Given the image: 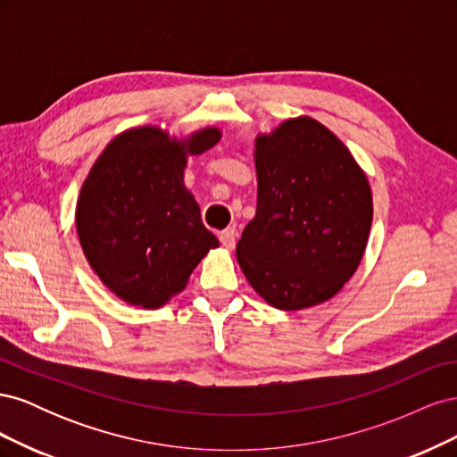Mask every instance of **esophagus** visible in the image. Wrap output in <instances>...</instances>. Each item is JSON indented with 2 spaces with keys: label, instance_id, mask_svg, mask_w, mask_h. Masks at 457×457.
Returning <instances> with one entry per match:
<instances>
[{
  "label": "esophagus",
  "instance_id": "34e87169",
  "mask_svg": "<svg viewBox=\"0 0 457 457\" xmlns=\"http://www.w3.org/2000/svg\"><path fill=\"white\" fill-rule=\"evenodd\" d=\"M237 237H238L237 227H227L225 230H220L219 240L227 247V250H234V245H237Z\"/></svg>",
  "mask_w": 457,
  "mask_h": 457
}]
</instances>
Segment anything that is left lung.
<instances>
[{
	"label": "left lung",
	"mask_w": 457,
	"mask_h": 457,
	"mask_svg": "<svg viewBox=\"0 0 457 457\" xmlns=\"http://www.w3.org/2000/svg\"><path fill=\"white\" fill-rule=\"evenodd\" d=\"M257 212L237 257L269 305L301 311L334 297L366 250L368 177L320 121L299 116L255 139Z\"/></svg>",
	"instance_id": "1"
}]
</instances>
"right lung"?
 Segmentation results:
<instances>
[{"label":"right lung","mask_w":457,"mask_h":457,"mask_svg":"<svg viewBox=\"0 0 457 457\" xmlns=\"http://www.w3.org/2000/svg\"><path fill=\"white\" fill-rule=\"evenodd\" d=\"M219 139L217 128L181 141L156 126L133 128L106 145L81 185V250L101 282L129 305L162 307L219 247L183 179L187 158Z\"/></svg>","instance_id":"obj_1"}]
</instances>
